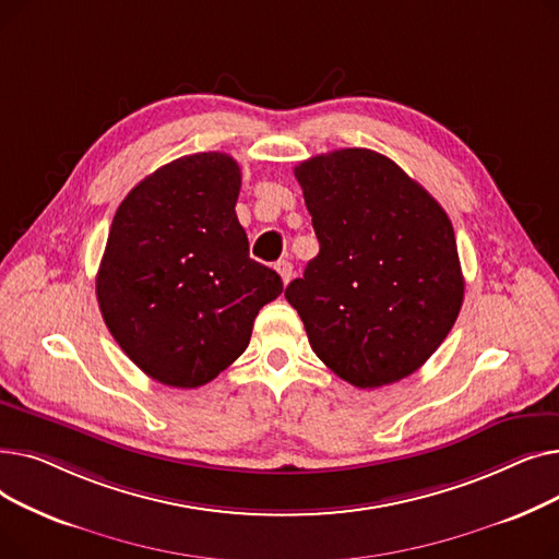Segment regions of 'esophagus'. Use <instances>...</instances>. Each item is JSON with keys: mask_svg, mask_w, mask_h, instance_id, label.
Returning a JSON list of instances; mask_svg holds the SVG:
<instances>
[{"mask_svg": "<svg viewBox=\"0 0 559 559\" xmlns=\"http://www.w3.org/2000/svg\"><path fill=\"white\" fill-rule=\"evenodd\" d=\"M276 272L281 274L283 283L287 285L292 281V274H295V267H292V262H287V260H278L276 262Z\"/></svg>", "mask_w": 559, "mask_h": 559, "instance_id": "1", "label": "esophagus"}]
</instances>
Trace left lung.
Wrapping results in <instances>:
<instances>
[{"label":"left lung","mask_w":559,"mask_h":559,"mask_svg":"<svg viewBox=\"0 0 559 559\" xmlns=\"http://www.w3.org/2000/svg\"><path fill=\"white\" fill-rule=\"evenodd\" d=\"M319 253L285 299L317 358L360 390L415 373L444 342L464 278L449 215L388 156L337 150L295 167Z\"/></svg>","instance_id":"left-lung-1"}]
</instances>
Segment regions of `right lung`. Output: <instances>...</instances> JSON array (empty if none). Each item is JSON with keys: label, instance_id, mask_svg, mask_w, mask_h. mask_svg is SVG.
I'll list each match as a JSON object with an SVG mask.
<instances>
[{"label": "right lung", "instance_id": "add662e5", "mask_svg": "<svg viewBox=\"0 0 559 559\" xmlns=\"http://www.w3.org/2000/svg\"><path fill=\"white\" fill-rule=\"evenodd\" d=\"M242 174L228 154L176 158L117 209L97 272L115 342L150 378L199 388L238 360L281 276L249 258L235 215Z\"/></svg>", "mask_w": 559, "mask_h": 559}]
</instances>
